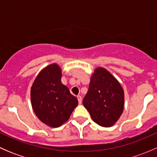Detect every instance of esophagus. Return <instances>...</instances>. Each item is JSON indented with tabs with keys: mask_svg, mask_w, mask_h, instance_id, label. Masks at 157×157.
I'll list each match as a JSON object with an SVG mask.
<instances>
[{
	"mask_svg": "<svg viewBox=\"0 0 157 157\" xmlns=\"http://www.w3.org/2000/svg\"><path fill=\"white\" fill-rule=\"evenodd\" d=\"M77 100H78L79 104L82 103V97L80 96H77Z\"/></svg>",
	"mask_w": 157,
	"mask_h": 157,
	"instance_id": "obj_1",
	"label": "esophagus"
}]
</instances>
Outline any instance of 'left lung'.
I'll return each mask as SVG.
<instances>
[{
  "label": "left lung",
  "mask_w": 157,
  "mask_h": 157,
  "mask_svg": "<svg viewBox=\"0 0 157 157\" xmlns=\"http://www.w3.org/2000/svg\"><path fill=\"white\" fill-rule=\"evenodd\" d=\"M124 102V91L118 80L105 68L95 70L83 100L93 121L102 127L112 126L122 114Z\"/></svg>",
  "instance_id": "left-lung-1"
}]
</instances>
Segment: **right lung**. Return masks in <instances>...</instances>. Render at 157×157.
Masks as SVG:
<instances>
[{"mask_svg":"<svg viewBox=\"0 0 157 157\" xmlns=\"http://www.w3.org/2000/svg\"><path fill=\"white\" fill-rule=\"evenodd\" d=\"M61 78L59 66L50 64L39 73L31 87L33 111L41 121L52 128L66 122L78 104Z\"/></svg>","mask_w":157,"mask_h":157,"instance_id":"add662e5","label":"right lung"}]
</instances>
